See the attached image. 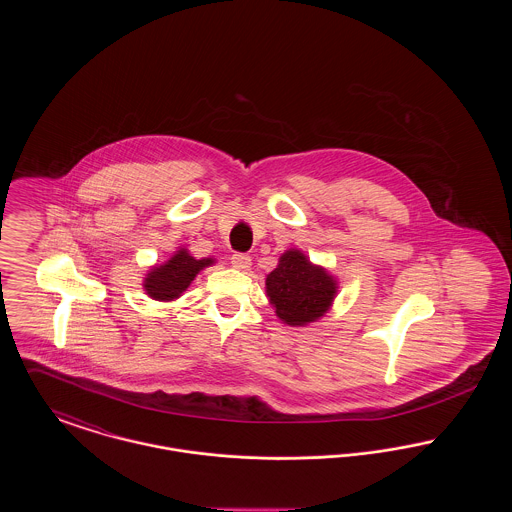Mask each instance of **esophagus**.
<instances>
[{
    "mask_svg": "<svg viewBox=\"0 0 512 512\" xmlns=\"http://www.w3.org/2000/svg\"><path fill=\"white\" fill-rule=\"evenodd\" d=\"M230 263H232V267L238 268V270H249V267H251V257L244 255V253H234Z\"/></svg>",
    "mask_w": 512,
    "mask_h": 512,
    "instance_id": "34e87169",
    "label": "esophagus"
}]
</instances>
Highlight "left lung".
<instances>
[{
  "label": "left lung",
  "mask_w": 512,
  "mask_h": 512,
  "mask_svg": "<svg viewBox=\"0 0 512 512\" xmlns=\"http://www.w3.org/2000/svg\"><path fill=\"white\" fill-rule=\"evenodd\" d=\"M338 288V278L297 247L280 255L265 280L268 301L276 317L288 326H307L324 317L332 309Z\"/></svg>",
  "instance_id": "1"
}]
</instances>
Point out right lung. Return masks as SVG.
<instances>
[{"label":"right lung","mask_w":512,"mask_h":512,"mask_svg":"<svg viewBox=\"0 0 512 512\" xmlns=\"http://www.w3.org/2000/svg\"><path fill=\"white\" fill-rule=\"evenodd\" d=\"M215 265L213 257L195 259L186 247H178L161 265H153L147 270L146 278L142 282L144 292L155 301H174L190 288L195 276L203 268Z\"/></svg>","instance_id":"right-lung-1"}]
</instances>
